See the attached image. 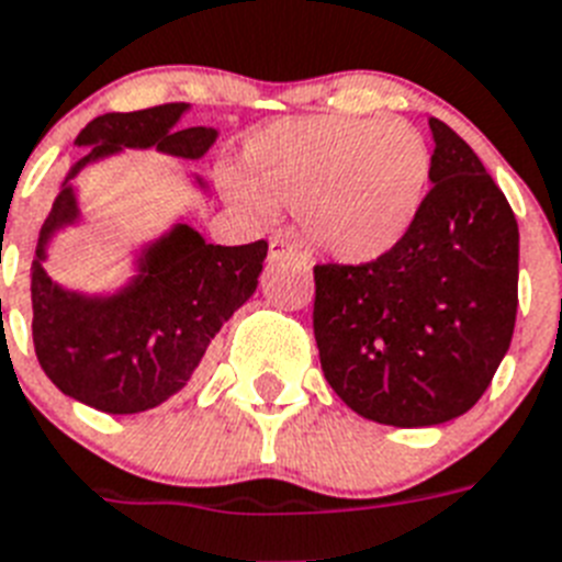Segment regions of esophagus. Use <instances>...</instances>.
Instances as JSON below:
<instances>
[{
	"mask_svg": "<svg viewBox=\"0 0 562 562\" xmlns=\"http://www.w3.org/2000/svg\"><path fill=\"white\" fill-rule=\"evenodd\" d=\"M268 257L271 259H289V257H296V245L289 243L285 237H271V251H268Z\"/></svg>",
	"mask_w": 562,
	"mask_h": 562,
	"instance_id": "esophagus-1",
	"label": "esophagus"
}]
</instances>
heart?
I'll use <instances>...</instances> for the list:
<instances>
[{
  "label": "heart",
  "instance_id": "heart-1",
  "mask_svg": "<svg viewBox=\"0 0 562 562\" xmlns=\"http://www.w3.org/2000/svg\"><path fill=\"white\" fill-rule=\"evenodd\" d=\"M431 150L403 120L294 116L245 139L243 171L225 177L239 205H291L300 237L323 257L366 266L408 237L426 205Z\"/></svg>",
  "mask_w": 562,
  "mask_h": 562
}]
</instances>
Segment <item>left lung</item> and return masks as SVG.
<instances>
[{"instance_id": "8db88e82", "label": "left lung", "mask_w": 562, "mask_h": 562, "mask_svg": "<svg viewBox=\"0 0 562 562\" xmlns=\"http://www.w3.org/2000/svg\"><path fill=\"white\" fill-rule=\"evenodd\" d=\"M431 191L408 237L366 266H317L314 337L337 397L397 428L440 426L483 397L517 317V220L440 120Z\"/></svg>"}]
</instances>
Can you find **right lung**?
<instances>
[{"mask_svg":"<svg viewBox=\"0 0 562 562\" xmlns=\"http://www.w3.org/2000/svg\"><path fill=\"white\" fill-rule=\"evenodd\" d=\"M186 102L105 113L85 125L77 145L88 154L68 171L40 231L31 266L33 348L56 389L105 414L157 408L188 385L211 339L257 291L268 243L211 245L188 223L171 225L136 254V273L113 294H82L50 280L48 248L59 231L79 225L74 179L88 165L125 148H157L202 159L214 128H177ZM193 182L205 188L200 177Z\"/></svg>","mask_w":562,"mask_h":562,"instance_id":"obj_1","label":"right lung"}]
</instances>
